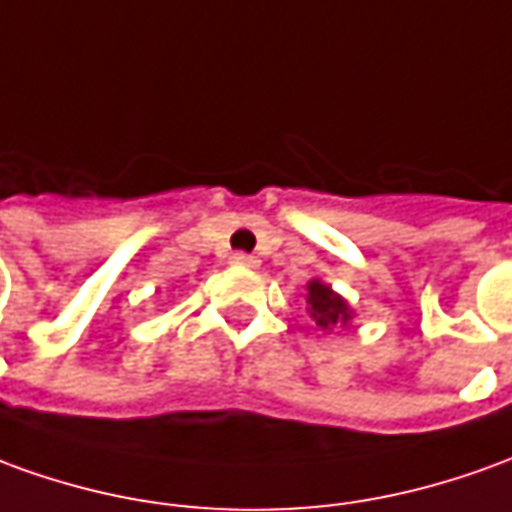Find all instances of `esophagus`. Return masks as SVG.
<instances>
[{
    "label": "esophagus",
    "mask_w": 512,
    "mask_h": 512,
    "mask_svg": "<svg viewBox=\"0 0 512 512\" xmlns=\"http://www.w3.org/2000/svg\"><path fill=\"white\" fill-rule=\"evenodd\" d=\"M231 264L253 270V267H259V259H256V256H248V253H234V256H231Z\"/></svg>",
    "instance_id": "34e87169"
}]
</instances>
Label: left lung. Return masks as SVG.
I'll list each match as a JSON object with an SVG mask.
<instances>
[{
    "instance_id": "8db88e82",
    "label": "left lung",
    "mask_w": 512,
    "mask_h": 512,
    "mask_svg": "<svg viewBox=\"0 0 512 512\" xmlns=\"http://www.w3.org/2000/svg\"><path fill=\"white\" fill-rule=\"evenodd\" d=\"M306 312L315 320V326L323 334L337 329H348L351 320H354V309L351 303L345 301L340 292L331 290V284L312 278L306 284Z\"/></svg>"
}]
</instances>
